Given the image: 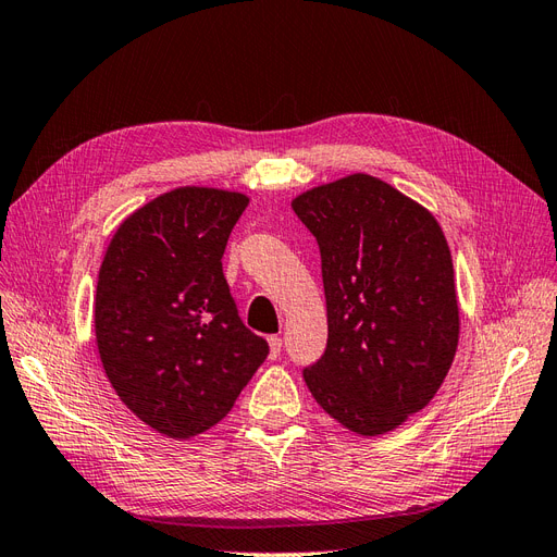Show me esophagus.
I'll use <instances>...</instances> for the list:
<instances>
[{"label":"esophagus","mask_w":557,"mask_h":557,"mask_svg":"<svg viewBox=\"0 0 557 557\" xmlns=\"http://www.w3.org/2000/svg\"><path fill=\"white\" fill-rule=\"evenodd\" d=\"M267 344H269V358H278L281 356V346H283L281 336H276V334L269 336Z\"/></svg>","instance_id":"1"}]
</instances>
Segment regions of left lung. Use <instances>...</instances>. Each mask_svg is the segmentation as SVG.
Masks as SVG:
<instances>
[{"mask_svg": "<svg viewBox=\"0 0 557 557\" xmlns=\"http://www.w3.org/2000/svg\"><path fill=\"white\" fill-rule=\"evenodd\" d=\"M318 242L327 348L305 381L360 436L425 409L458 350L460 309L440 221L376 176L348 174L293 199Z\"/></svg>", "mask_w": 557, "mask_h": 557, "instance_id": "1", "label": "left lung"}]
</instances>
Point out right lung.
<instances>
[{
	"mask_svg": "<svg viewBox=\"0 0 557 557\" xmlns=\"http://www.w3.org/2000/svg\"><path fill=\"white\" fill-rule=\"evenodd\" d=\"M250 197L181 185L132 211L107 246L95 336L125 407L170 440L230 413L269 346L242 323L223 252Z\"/></svg>",
	"mask_w": 557,
	"mask_h": 557,
	"instance_id": "1",
	"label": "right lung"
}]
</instances>
